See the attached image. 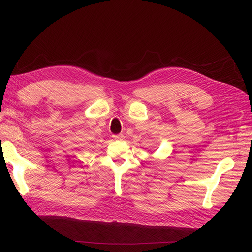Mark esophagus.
<instances>
[{"instance_id":"esophagus-1","label":"esophagus","mask_w":252,"mask_h":252,"mask_svg":"<svg viewBox=\"0 0 252 252\" xmlns=\"http://www.w3.org/2000/svg\"><path fill=\"white\" fill-rule=\"evenodd\" d=\"M112 137H114L115 140H118V141H122L123 138H125V136H123L122 134H117V135H114Z\"/></svg>"}]
</instances>
